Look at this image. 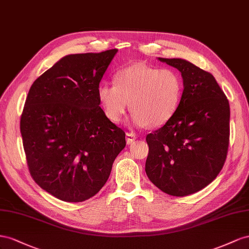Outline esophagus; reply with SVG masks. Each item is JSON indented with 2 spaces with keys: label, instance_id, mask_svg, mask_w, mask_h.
I'll list each match as a JSON object with an SVG mask.
<instances>
[{
  "label": "esophagus",
  "instance_id": "34e87169",
  "mask_svg": "<svg viewBox=\"0 0 249 249\" xmlns=\"http://www.w3.org/2000/svg\"><path fill=\"white\" fill-rule=\"evenodd\" d=\"M134 140H137V136L133 132H126V143L127 144H131Z\"/></svg>",
  "mask_w": 249,
  "mask_h": 249
}]
</instances>
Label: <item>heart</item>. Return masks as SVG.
Masks as SVG:
<instances>
[{
    "instance_id": "b5f03b06",
    "label": "heart",
    "mask_w": 249,
    "mask_h": 249,
    "mask_svg": "<svg viewBox=\"0 0 249 249\" xmlns=\"http://www.w3.org/2000/svg\"><path fill=\"white\" fill-rule=\"evenodd\" d=\"M116 83H102L98 97L105 115L118 123L129 107L132 123L160 127L173 116L182 94V80L175 70L137 63L116 74Z\"/></svg>"
}]
</instances>
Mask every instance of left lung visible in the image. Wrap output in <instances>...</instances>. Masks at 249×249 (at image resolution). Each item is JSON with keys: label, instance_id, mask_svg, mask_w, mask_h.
Listing matches in <instances>:
<instances>
[{"label": "left lung", "instance_id": "1", "mask_svg": "<svg viewBox=\"0 0 249 249\" xmlns=\"http://www.w3.org/2000/svg\"><path fill=\"white\" fill-rule=\"evenodd\" d=\"M159 59L181 73L183 91L173 116L146 137L145 171L160 190L183 197L221 171L230 144V104L211 73L184 59Z\"/></svg>", "mask_w": 249, "mask_h": 249}]
</instances>
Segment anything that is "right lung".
<instances>
[{
	"label": "right lung",
	"instance_id": "1",
	"mask_svg": "<svg viewBox=\"0 0 249 249\" xmlns=\"http://www.w3.org/2000/svg\"><path fill=\"white\" fill-rule=\"evenodd\" d=\"M72 54L33 82L20 117L30 175L58 199L82 202L107 181L125 132L105 116L99 84L113 56Z\"/></svg>",
	"mask_w": 249,
	"mask_h": 249
}]
</instances>
